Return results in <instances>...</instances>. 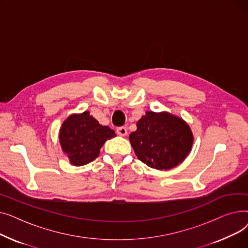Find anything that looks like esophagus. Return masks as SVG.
Here are the masks:
<instances>
[{
	"mask_svg": "<svg viewBox=\"0 0 248 248\" xmlns=\"http://www.w3.org/2000/svg\"><path fill=\"white\" fill-rule=\"evenodd\" d=\"M116 134L121 137H125L127 135V129L124 126H121L116 128Z\"/></svg>",
	"mask_w": 248,
	"mask_h": 248,
	"instance_id": "1",
	"label": "esophagus"
}]
</instances>
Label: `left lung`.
Masks as SVG:
<instances>
[{"instance_id": "1", "label": "left lung", "mask_w": 248, "mask_h": 248, "mask_svg": "<svg viewBox=\"0 0 248 248\" xmlns=\"http://www.w3.org/2000/svg\"><path fill=\"white\" fill-rule=\"evenodd\" d=\"M128 138L138 159L160 171L171 170L183 162L194 142L189 124L167 111H146Z\"/></svg>"}]
</instances>
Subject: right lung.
Here are the masks:
<instances>
[{
    "mask_svg": "<svg viewBox=\"0 0 248 248\" xmlns=\"http://www.w3.org/2000/svg\"><path fill=\"white\" fill-rule=\"evenodd\" d=\"M114 131L101 125L88 110L72 113L59 129V142L69 162L75 167L84 166L95 160L101 147L108 140L114 138Z\"/></svg>",
    "mask_w": 248,
    "mask_h": 248,
    "instance_id": "right-lung-1",
    "label": "right lung"
}]
</instances>
